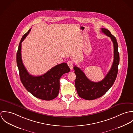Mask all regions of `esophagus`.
Instances as JSON below:
<instances>
[{
    "label": "esophagus",
    "mask_w": 133,
    "mask_h": 133,
    "mask_svg": "<svg viewBox=\"0 0 133 133\" xmlns=\"http://www.w3.org/2000/svg\"><path fill=\"white\" fill-rule=\"evenodd\" d=\"M67 63H68V66L70 67V69H71V70H72L73 68V66H74V63H73V62L72 61H71V60H70V61H68Z\"/></svg>",
    "instance_id": "esophagus-1"
}]
</instances>
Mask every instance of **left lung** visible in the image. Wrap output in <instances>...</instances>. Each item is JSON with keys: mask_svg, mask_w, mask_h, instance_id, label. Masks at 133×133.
Instances as JSON below:
<instances>
[{"mask_svg": "<svg viewBox=\"0 0 133 133\" xmlns=\"http://www.w3.org/2000/svg\"><path fill=\"white\" fill-rule=\"evenodd\" d=\"M101 32L111 38L114 49L113 63L104 78L99 82H93L87 77L81 69L76 65L74 67L76 76L75 85L78 95L85 100H94L104 95L114 84L118 73L119 54L117 40L108 29L101 28Z\"/></svg>", "mask_w": 133, "mask_h": 133, "instance_id": "1", "label": "left lung"}]
</instances>
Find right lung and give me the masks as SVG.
<instances>
[{
    "label": "right lung",
    "instance_id": "right-lung-1",
    "mask_svg": "<svg viewBox=\"0 0 133 133\" xmlns=\"http://www.w3.org/2000/svg\"><path fill=\"white\" fill-rule=\"evenodd\" d=\"M30 29L21 38L16 54L17 65L20 80L24 88L35 97L44 100H51L57 97L59 91V79L70 71L66 63L57 64L44 74L35 76L30 74L24 66L21 58V43L29 34Z\"/></svg>",
    "mask_w": 133,
    "mask_h": 133
}]
</instances>
